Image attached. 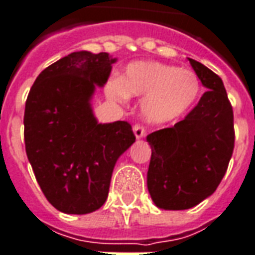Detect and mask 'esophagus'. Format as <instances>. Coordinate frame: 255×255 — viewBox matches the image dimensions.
<instances>
[{
  "label": "esophagus",
  "instance_id": "34e87169",
  "mask_svg": "<svg viewBox=\"0 0 255 255\" xmlns=\"http://www.w3.org/2000/svg\"><path fill=\"white\" fill-rule=\"evenodd\" d=\"M133 133H135V136L137 137V139H140V137L144 136V133H146V131H144V127H143L142 124H135L133 126Z\"/></svg>",
  "mask_w": 255,
  "mask_h": 255
}]
</instances>
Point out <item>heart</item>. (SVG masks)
Wrapping results in <instances>:
<instances>
[{
	"instance_id": "b5f03b06",
	"label": "heart",
	"mask_w": 255,
	"mask_h": 255,
	"mask_svg": "<svg viewBox=\"0 0 255 255\" xmlns=\"http://www.w3.org/2000/svg\"><path fill=\"white\" fill-rule=\"evenodd\" d=\"M201 92L199 77L190 70L156 62H135L122 80H112L107 93L115 100L143 97L142 112L151 123H166L189 111Z\"/></svg>"
}]
</instances>
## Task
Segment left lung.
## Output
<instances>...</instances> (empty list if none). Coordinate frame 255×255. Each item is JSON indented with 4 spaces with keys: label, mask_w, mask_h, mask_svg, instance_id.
<instances>
[{
    "label": "left lung",
    "mask_w": 255,
    "mask_h": 255,
    "mask_svg": "<svg viewBox=\"0 0 255 255\" xmlns=\"http://www.w3.org/2000/svg\"><path fill=\"white\" fill-rule=\"evenodd\" d=\"M207 88L195 108L170 128L150 133L147 188L158 208L188 209L214 193L233 156L234 112L222 78L195 59Z\"/></svg>",
    "instance_id": "1"
}]
</instances>
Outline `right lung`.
<instances>
[{
    "label": "right lung",
    "mask_w": 255,
    "mask_h": 255,
    "mask_svg": "<svg viewBox=\"0 0 255 255\" xmlns=\"http://www.w3.org/2000/svg\"><path fill=\"white\" fill-rule=\"evenodd\" d=\"M108 52H71L41 71L24 112L28 161L46 199L65 214L99 209L118 158L135 142L131 124H99L90 108L96 85L111 74Z\"/></svg>",
    "instance_id": "right-lung-1"
}]
</instances>
